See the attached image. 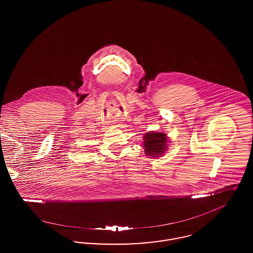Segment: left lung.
<instances>
[{
    "label": "left lung",
    "instance_id": "8db88e82",
    "mask_svg": "<svg viewBox=\"0 0 253 253\" xmlns=\"http://www.w3.org/2000/svg\"><path fill=\"white\" fill-rule=\"evenodd\" d=\"M167 143V135L164 132H147L144 136L146 155L157 157L164 153Z\"/></svg>",
    "mask_w": 253,
    "mask_h": 253
}]
</instances>
